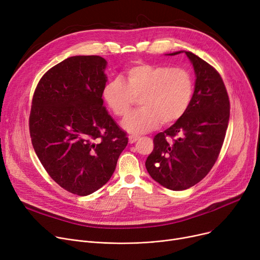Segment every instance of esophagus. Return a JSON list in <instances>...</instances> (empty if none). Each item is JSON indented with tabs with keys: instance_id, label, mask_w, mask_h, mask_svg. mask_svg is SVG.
<instances>
[{
	"instance_id": "esophagus-1",
	"label": "esophagus",
	"mask_w": 260,
	"mask_h": 260,
	"mask_svg": "<svg viewBox=\"0 0 260 260\" xmlns=\"http://www.w3.org/2000/svg\"><path fill=\"white\" fill-rule=\"evenodd\" d=\"M138 139H139L138 136H134V135H129V136H128V142H129L131 144L135 143Z\"/></svg>"
}]
</instances>
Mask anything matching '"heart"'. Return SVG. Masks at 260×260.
<instances>
[{
  "mask_svg": "<svg viewBox=\"0 0 260 260\" xmlns=\"http://www.w3.org/2000/svg\"><path fill=\"white\" fill-rule=\"evenodd\" d=\"M194 78L182 67L157 64H136L121 78L105 84L102 97L117 117H125L140 97L141 108L128 115L122 127L139 135L155 129L162 123L170 124L184 116L192 103Z\"/></svg>",
  "mask_w": 260,
  "mask_h": 260,
  "instance_id": "heart-1",
  "label": "heart"
}]
</instances>
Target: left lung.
Instances as JSON below:
<instances>
[{"mask_svg": "<svg viewBox=\"0 0 260 260\" xmlns=\"http://www.w3.org/2000/svg\"><path fill=\"white\" fill-rule=\"evenodd\" d=\"M184 52L195 71L192 103L182 118L154 138L145 168L152 178L172 190H183L206 177L219 156L230 119L223 81L213 66Z\"/></svg>", "mask_w": 260, "mask_h": 260, "instance_id": "8db88e82", "label": "left lung"}]
</instances>
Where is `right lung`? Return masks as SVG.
Masks as SVG:
<instances>
[{
	"label": "right lung",
	"mask_w": 260,
	"mask_h": 260,
	"mask_svg": "<svg viewBox=\"0 0 260 260\" xmlns=\"http://www.w3.org/2000/svg\"><path fill=\"white\" fill-rule=\"evenodd\" d=\"M106 65L99 56L67 58L41 78L32 98L35 152L51 178L79 196L111 179L128 142L103 105Z\"/></svg>",
	"instance_id": "right-lung-1"
}]
</instances>
